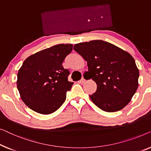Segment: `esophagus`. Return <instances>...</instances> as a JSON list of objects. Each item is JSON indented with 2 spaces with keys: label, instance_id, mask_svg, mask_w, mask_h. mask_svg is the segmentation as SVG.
I'll use <instances>...</instances> for the list:
<instances>
[{
  "label": "esophagus",
  "instance_id": "esophagus-1",
  "mask_svg": "<svg viewBox=\"0 0 151 151\" xmlns=\"http://www.w3.org/2000/svg\"><path fill=\"white\" fill-rule=\"evenodd\" d=\"M79 82L81 83H85V82H86V80H85L83 78H81V80H80V81H79Z\"/></svg>",
  "mask_w": 151,
  "mask_h": 151
}]
</instances>
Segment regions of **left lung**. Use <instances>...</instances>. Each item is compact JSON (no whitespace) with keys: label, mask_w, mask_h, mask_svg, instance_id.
Instances as JSON below:
<instances>
[{"label":"left lung","mask_w":151,"mask_h":151,"mask_svg":"<svg viewBox=\"0 0 151 151\" xmlns=\"http://www.w3.org/2000/svg\"><path fill=\"white\" fill-rule=\"evenodd\" d=\"M74 50L88 62L90 78L97 85L96 92L90 95L93 103L107 112L128 105L138 88L139 70L133 57L103 40L76 44Z\"/></svg>","instance_id":"8db88e82"}]
</instances>
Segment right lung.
Returning a JSON list of instances; mask_svg holds the SVG:
<instances>
[{"label": "right lung", "instance_id": "right-lung-1", "mask_svg": "<svg viewBox=\"0 0 151 151\" xmlns=\"http://www.w3.org/2000/svg\"><path fill=\"white\" fill-rule=\"evenodd\" d=\"M72 44H57L40 50L25 59L17 75V88L27 107L47 115L64 103L74 83L68 81L70 72L63 67Z\"/></svg>", "mask_w": 151, "mask_h": 151}]
</instances>
